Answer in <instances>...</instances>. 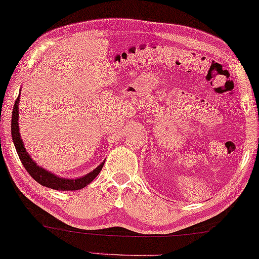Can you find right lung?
Returning a JSON list of instances; mask_svg holds the SVG:
<instances>
[{"label": "right lung", "mask_w": 259, "mask_h": 259, "mask_svg": "<svg viewBox=\"0 0 259 259\" xmlns=\"http://www.w3.org/2000/svg\"><path fill=\"white\" fill-rule=\"evenodd\" d=\"M19 99H21V93H19L17 99H16L14 110H13V117H11V137H13L15 148L17 150V154L19 158H21V162L23 163L24 168L26 169L27 172L30 174V176L42 186H47V188L58 190V191L81 190L83 188H85L88 184H90V183L97 177V175L101 172L105 161H103L97 168H95L93 171H90L89 174H87L84 176L79 178L59 177L58 175H54L53 172H50V171H47L46 169L39 166L37 163L33 161V158L30 156V154L27 153L25 147H24V143L21 138V133H19V126H18Z\"/></svg>", "instance_id": "1"}]
</instances>
